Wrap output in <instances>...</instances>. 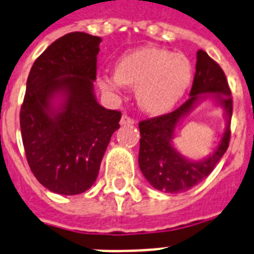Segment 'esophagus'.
Segmentation results:
<instances>
[{"instance_id":"obj_1","label":"esophagus","mask_w":254,"mask_h":254,"mask_svg":"<svg viewBox=\"0 0 254 254\" xmlns=\"http://www.w3.org/2000/svg\"><path fill=\"white\" fill-rule=\"evenodd\" d=\"M120 124L121 125H133V124H135V121H134L133 119H130L129 116H127V115H123V117H121V120H120Z\"/></svg>"}]
</instances>
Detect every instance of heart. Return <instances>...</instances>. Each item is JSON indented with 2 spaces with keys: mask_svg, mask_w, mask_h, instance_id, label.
Here are the masks:
<instances>
[{
  "mask_svg": "<svg viewBox=\"0 0 254 254\" xmlns=\"http://www.w3.org/2000/svg\"><path fill=\"white\" fill-rule=\"evenodd\" d=\"M193 67L188 57L162 48H139L124 55L115 74H103L99 86L119 92L124 84L135 87L138 106L152 115L167 112L176 104L191 82Z\"/></svg>",
  "mask_w": 254,
  "mask_h": 254,
  "instance_id": "heart-1",
  "label": "heart"
}]
</instances>
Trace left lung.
Returning a JSON list of instances; mask_svg holds the SVG:
<instances>
[{
    "instance_id": "8db88e82",
    "label": "left lung",
    "mask_w": 254,
    "mask_h": 254,
    "mask_svg": "<svg viewBox=\"0 0 254 254\" xmlns=\"http://www.w3.org/2000/svg\"><path fill=\"white\" fill-rule=\"evenodd\" d=\"M190 98L174 112L139 123L138 164L146 180L164 193H181L205 180L227 151L231 135L232 98L222 67L205 51L197 52V64ZM213 97L224 108L226 130L220 145L209 157L201 161L185 158L174 148L172 139L177 125L202 100Z\"/></svg>"
}]
</instances>
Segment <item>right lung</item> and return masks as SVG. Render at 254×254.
<instances>
[{
	"label": "right lung",
	"mask_w": 254,
	"mask_h": 254,
	"mask_svg": "<svg viewBox=\"0 0 254 254\" xmlns=\"http://www.w3.org/2000/svg\"><path fill=\"white\" fill-rule=\"evenodd\" d=\"M102 39L70 32L39 56L27 78L20 133L34 176L53 193L74 195L94 185L121 112L96 100Z\"/></svg>",
	"instance_id": "right-lung-1"
}]
</instances>
